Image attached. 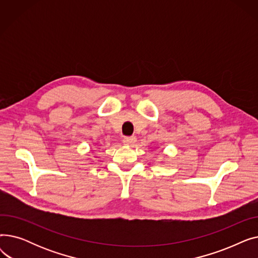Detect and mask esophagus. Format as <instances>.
<instances>
[{
    "instance_id": "1",
    "label": "esophagus",
    "mask_w": 258,
    "mask_h": 258,
    "mask_svg": "<svg viewBox=\"0 0 258 258\" xmlns=\"http://www.w3.org/2000/svg\"><path fill=\"white\" fill-rule=\"evenodd\" d=\"M123 143L125 144V145H128V146H131V145H133V144H135V142L137 141V138L135 137V136H130V137H124L123 138Z\"/></svg>"
}]
</instances>
